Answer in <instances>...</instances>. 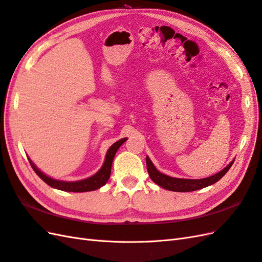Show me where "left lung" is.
<instances>
[{"mask_svg":"<svg viewBox=\"0 0 262 262\" xmlns=\"http://www.w3.org/2000/svg\"><path fill=\"white\" fill-rule=\"evenodd\" d=\"M234 160L228 165L226 168H224L221 171L213 176H210L208 178L204 179H180V178H172L167 175H164V173L159 172L155 166L152 165L150 162L149 157H146V165H147V170H148V175L151 178V180L155 184L159 185L163 188L167 190H171V191H178V192H185V191H193V190H198L201 188H205L207 186H210L214 183H217L219 179L223 178L226 172L230 169V167L232 166Z\"/></svg>","mask_w":262,"mask_h":262,"instance_id":"obj_1","label":"left lung"}]
</instances>
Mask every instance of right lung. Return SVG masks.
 <instances>
[{"label": "right lung", "mask_w": 262, "mask_h": 262, "mask_svg": "<svg viewBox=\"0 0 262 262\" xmlns=\"http://www.w3.org/2000/svg\"><path fill=\"white\" fill-rule=\"evenodd\" d=\"M125 142H126V138H123V139L118 140V142H116L115 144H113L111 146V148L107 150L106 158H105V162L102 166V168H100L94 176L83 179V180H78V182H62V180H55L53 178H50L49 176L44 175L42 171H39L36 168V166L32 163V160L30 158H29V162L32 166L33 170L36 172V175L49 186L53 187V188L64 190V191H73V192L92 191V190H96V189L100 188V187L104 186L107 183V180L110 179L113 159H114V157H115V154H116L117 149Z\"/></svg>", "instance_id": "right-lung-1"}]
</instances>
